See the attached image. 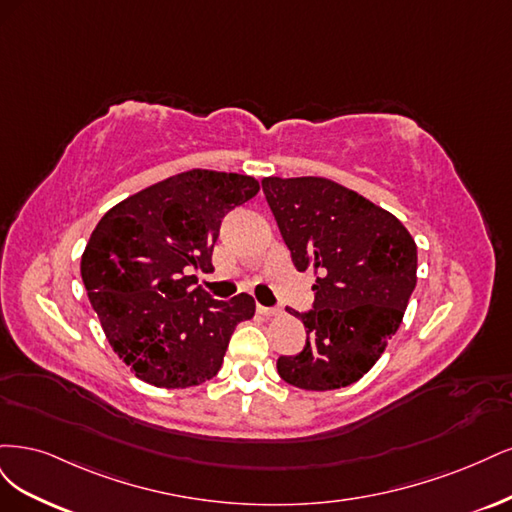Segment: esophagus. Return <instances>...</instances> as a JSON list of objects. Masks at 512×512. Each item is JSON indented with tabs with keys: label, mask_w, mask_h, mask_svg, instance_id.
Masks as SVG:
<instances>
[{
	"label": "esophagus",
	"mask_w": 512,
	"mask_h": 512,
	"mask_svg": "<svg viewBox=\"0 0 512 512\" xmlns=\"http://www.w3.org/2000/svg\"><path fill=\"white\" fill-rule=\"evenodd\" d=\"M280 312H283L280 308H270V306L257 304V315H261V317H278Z\"/></svg>",
	"instance_id": "obj_1"
}]
</instances>
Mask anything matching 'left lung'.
I'll return each mask as SVG.
<instances>
[{"label":"left lung","mask_w":512,"mask_h":512,"mask_svg":"<svg viewBox=\"0 0 512 512\" xmlns=\"http://www.w3.org/2000/svg\"><path fill=\"white\" fill-rule=\"evenodd\" d=\"M293 266L315 272L300 355L278 357L285 383L329 391L357 383L398 332L417 285V244L364 195L321 176L261 180Z\"/></svg>","instance_id":"left-lung-1"}]
</instances>
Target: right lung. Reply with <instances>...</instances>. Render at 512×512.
Here are the masks:
<instances>
[{"label": "right lung", "instance_id": "add662e5", "mask_svg": "<svg viewBox=\"0 0 512 512\" xmlns=\"http://www.w3.org/2000/svg\"><path fill=\"white\" fill-rule=\"evenodd\" d=\"M253 176L189 170L112 206L85 246L80 274L106 340L140 381L187 389L217 376L255 300H214L191 270H212L225 214L257 195Z\"/></svg>", "mask_w": 512, "mask_h": 512}]
</instances>
